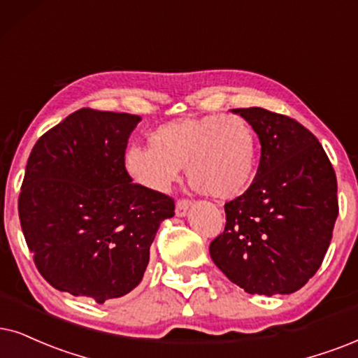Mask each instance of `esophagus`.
<instances>
[{"mask_svg":"<svg viewBox=\"0 0 358 358\" xmlns=\"http://www.w3.org/2000/svg\"><path fill=\"white\" fill-rule=\"evenodd\" d=\"M192 208V201L188 200H178L176 201V206H175V213L176 216H185L187 215V211Z\"/></svg>","mask_w":358,"mask_h":358,"instance_id":"34e87169","label":"esophagus"}]
</instances>
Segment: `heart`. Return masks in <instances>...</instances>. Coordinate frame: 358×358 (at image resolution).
Here are the masks:
<instances>
[{
	"label": "heart",
	"instance_id": "1",
	"mask_svg": "<svg viewBox=\"0 0 358 358\" xmlns=\"http://www.w3.org/2000/svg\"><path fill=\"white\" fill-rule=\"evenodd\" d=\"M150 147L125 152V170L142 187L166 192L185 165L192 187L215 200H233L255 176L257 140L238 115H203L169 122L153 130Z\"/></svg>",
	"mask_w": 358,
	"mask_h": 358
}]
</instances>
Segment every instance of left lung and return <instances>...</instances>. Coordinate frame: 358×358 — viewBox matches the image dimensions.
<instances>
[{
  "label": "left lung",
  "instance_id": "obj_1",
  "mask_svg": "<svg viewBox=\"0 0 358 358\" xmlns=\"http://www.w3.org/2000/svg\"><path fill=\"white\" fill-rule=\"evenodd\" d=\"M261 142L251 187L226 203L211 259L250 294H292L317 273L338 215L337 178L319 140L261 107L233 108Z\"/></svg>",
  "mask_w": 358,
  "mask_h": 358
}]
</instances>
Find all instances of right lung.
I'll return each instance as SVG.
<instances>
[{
  "label": "right lung",
  "mask_w": 358,
  "mask_h": 358,
  "mask_svg": "<svg viewBox=\"0 0 358 358\" xmlns=\"http://www.w3.org/2000/svg\"><path fill=\"white\" fill-rule=\"evenodd\" d=\"M138 115L80 108L41 137L20 193V221L36 268L57 291L99 304L140 284L164 193L132 183L125 148Z\"/></svg>",
  "instance_id": "1"
}]
</instances>
